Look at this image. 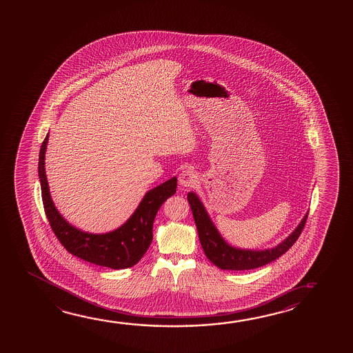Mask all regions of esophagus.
Masks as SVG:
<instances>
[{"instance_id":"1","label":"esophagus","mask_w":353,"mask_h":353,"mask_svg":"<svg viewBox=\"0 0 353 353\" xmlns=\"http://www.w3.org/2000/svg\"><path fill=\"white\" fill-rule=\"evenodd\" d=\"M196 174L193 170H183L181 174H179V185L185 188H191L193 185L196 183Z\"/></svg>"}]
</instances>
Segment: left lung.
Masks as SVG:
<instances>
[{"label":"left lung","mask_w":353,"mask_h":353,"mask_svg":"<svg viewBox=\"0 0 353 353\" xmlns=\"http://www.w3.org/2000/svg\"><path fill=\"white\" fill-rule=\"evenodd\" d=\"M187 199L191 205L199 241L207 259L215 266L229 271L254 270L277 260L294 245L307 218L306 213L293 232L274 248L265 250L240 249L232 246L221 236L216 226L214 225L213 220L210 219L204 204L194 192H190Z\"/></svg>","instance_id":"obj_1"}]
</instances>
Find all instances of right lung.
<instances>
[{"mask_svg": "<svg viewBox=\"0 0 353 353\" xmlns=\"http://www.w3.org/2000/svg\"><path fill=\"white\" fill-rule=\"evenodd\" d=\"M47 138L43 141L39 151L38 174L41 181V198L49 224L59 241L69 251L81 260L93 265L110 267L112 270H121L137 265L152 241V224L157 210L163 202L174 196L177 188V179L172 177L161 185L145 193L138 208L129 216V219L116 230L93 234L82 232L71 225L65 219L52 202L47 174H46V151Z\"/></svg>", "mask_w": 353, "mask_h": 353, "instance_id": "obj_1", "label": "right lung"}]
</instances>
